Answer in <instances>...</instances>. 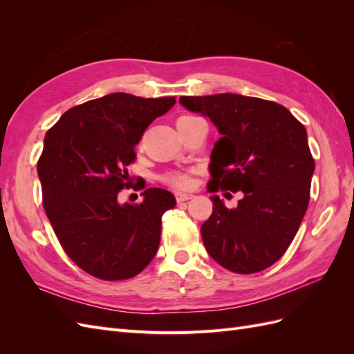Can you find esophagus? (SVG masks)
Masks as SVG:
<instances>
[{
  "instance_id": "obj_1",
  "label": "esophagus",
  "mask_w": 354,
  "mask_h": 354,
  "mask_svg": "<svg viewBox=\"0 0 354 354\" xmlns=\"http://www.w3.org/2000/svg\"><path fill=\"white\" fill-rule=\"evenodd\" d=\"M192 198H194V195H192V194H181V192H176L177 202H185V201H189Z\"/></svg>"
}]
</instances>
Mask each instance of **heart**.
Returning a JSON list of instances; mask_svg holds the SVG:
<instances>
[{"instance_id":"heart-1","label":"heart","mask_w":354,"mask_h":354,"mask_svg":"<svg viewBox=\"0 0 354 354\" xmlns=\"http://www.w3.org/2000/svg\"><path fill=\"white\" fill-rule=\"evenodd\" d=\"M192 118H198V116L183 115V116H180L178 120H192ZM160 180H162L165 185H169V186L177 187V189H187L192 185V178L187 173H167L160 177Z\"/></svg>"}]
</instances>
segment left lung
Segmentation results:
<instances>
[{"label": "left lung", "instance_id": "left-lung-1", "mask_svg": "<svg viewBox=\"0 0 354 354\" xmlns=\"http://www.w3.org/2000/svg\"><path fill=\"white\" fill-rule=\"evenodd\" d=\"M180 103L221 134L208 190L243 192L230 209L211 196L212 214L201 227L205 250L233 273L267 269L286 252L308 207L315 159L304 125L279 103L241 94L181 95Z\"/></svg>", "mask_w": 354, "mask_h": 354}]
</instances>
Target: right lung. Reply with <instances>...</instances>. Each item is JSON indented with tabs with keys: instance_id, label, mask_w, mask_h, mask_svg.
<instances>
[{
	"instance_id": "obj_1",
	"label": "right lung",
	"mask_w": 354,
	"mask_h": 354,
	"mask_svg": "<svg viewBox=\"0 0 354 354\" xmlns=\"http://www.w3.org/2000/svg\"><path fill=\"white\" fill-rule=\"evenodd\" d=\"M174 103L112 93L71 108L46 134L37 164L42 205L69 259L97 279H131L158 251L174 195L151 187L136 205H120L118 195L131 186L136 145Z\"/></svg>"
}]
</instances>
